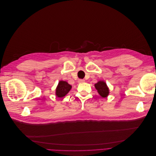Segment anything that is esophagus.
Listing matches in <instances>:
<instances>
[{"label":"esophagus","instance_id":"34e87169","mask_svg":"<svg viewBox=\"0 0 156 156\" xmlns=\"http://www.w3.org/2000/svg\"><path fill=\"white\" fill-rule=\"evenodd\" d=\"M84 82H85V80H83V79H79L78 80L79 83H83Z\"/></svg>","mask_w":156,"mask_h":156}]
</instances>
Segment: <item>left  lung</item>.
<instances>
[{
  "label": "left lung",
  "instance_id": "obj_1",
  "mask_svg": "<svg viewBox=\"0 0 156 156\" xmlns=\"http://www.w3.org/2000/svg\"><path fill=\"white\" fill-rule=\"evenodd\" d=\"M95 87L97 90L99 94L103 98L106 97L109 94V89L106 85V83L103 81H99L95 84Z\"/></svg>",
  "mask_w": 156,
  "mask_h": 156
}]
</instances>
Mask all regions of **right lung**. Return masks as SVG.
<instances>
[{"instance_id": "right-lung-1", "label": "right lung", "mask_w": 156, "mask_h": 156, "mask_svg": "<svg viewBox=\"0 0 156 156\" xmlns=\"http://www.w3.org/2000/svg\"><path fill=\"white\" fill-rule=\"evenodd\" d=\"M71 85L67 82L60 81L56 90V95L58 97L61 98L65 97L71 89Z\"/></svg>"}]
</instances>
